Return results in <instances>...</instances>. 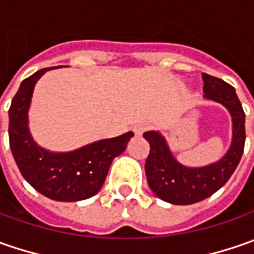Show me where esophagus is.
<instances>
[{
    "label": "esophagus",
    "mask_w": 254,
    "mask_h": 254,
    "mask_svg": "<svg viewBox=\"0 0 254 254\" xmlns=\"http://www.w3.org/2000/svg\"><path fill=\"white\" fill-rule=\"evenodd\" d=\"M148 128V126L147 124H137V126H134V128H132V131L135 135H141L142 132L145 131Z\"/></svg>",
    "instance_id": "esophagus-1"
}]
</instances>
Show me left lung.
Listing matches in <instances>:
<instances>
[{"label":"left lung","mask_w":254,"mask_h":254,"mask_svg":"<svg viewBox=\"0 0 254 254\" xmlns=\"http://www.w3.org/2000/svg\"><path fill=\"white\" fill-rule=\"evenodd\" d=\"M203 97L226 107L232 117V142L219 161L205 167H187L171 152L168 142L160 131L144 132L150 142L145 161V175L150 190L168 203L190 205L209 198L220 190L239 165L245 148V112L236 90L222 79L202 73Z\"/></svg>","instance_id":"obj_1"}]
</instances>
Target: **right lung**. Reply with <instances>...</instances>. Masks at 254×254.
<instances>
[{"mask_svg": "<svg viewBox=\"0 0 254 254\" xmlns=\"http://www.w3.org/2000/svg\"><path fill=\"white\" fill-rule=\"evenodd\" d=\"M41 69L21 83L9 107V147L26 182L49 199L77 202L96 195L104 184L113 160L127 147L131 131L99 140L67 152L48 151L32 138L28 112Z\"/></svg>", "mask_w": 254, "mask_h": 254, "instance_id": "1", "label": "right lung"}]
</instances>
